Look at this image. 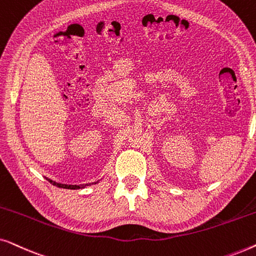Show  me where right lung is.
<instances>
[{"instance_id":"obj_1","label":"right lung","mask_w":256,"mask_h":256,"mask_svg":"<svg viewBox=\"0 0 256 256\" xmlns=\"http://www.w3.org/2000/svg\"><path fill=\"white\" fill-rule=\"evenodd\" d=\"M46 180L50 182V183L52 185H54V186H58V188H70V190H78V188H85L86 185H68V184H60V183H56V182L48 180V178H46Z\"/></svg>"}]
</instances>
